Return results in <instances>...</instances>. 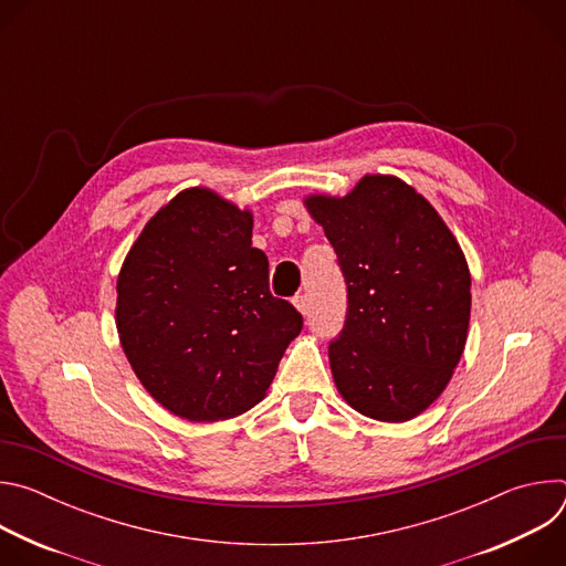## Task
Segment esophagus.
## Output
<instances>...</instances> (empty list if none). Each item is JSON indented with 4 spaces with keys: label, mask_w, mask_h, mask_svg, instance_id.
<instances>
[{
    "label": "esophagus",
    "mask_w": 566,
    "mask_h": 566,
    "mask_svg": "<svg viewBox=\"0 0 566 566\" xmlns=\"http://www.w3.org/2000/svg\"><path fill=\"white\" fill-rule=\"evenodd\" d=\"M293 306H295L302 315H306V311H308V304H306V297H304V295H295V297H293Z\"/></svg>",
    "instance_id": "obj_1"
}]
</instances>
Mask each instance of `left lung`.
I'll return each mask as SVG.
<instances>
[{"label": "left lung", "instance_id": "1", "mask_svg": "<svg viewBox=\"0 0 566 566\" xmlns=\"http://www.w3.org/2000/svg\"><path fill=\"white\" fill-rule=\"evenodd\" d=\"M347 282V319L329 345L347 406L406 423L448 387L470 325V269L434 206L394 175H365L345 197L308 195Z\"/></svg>", "mask_w": 566, "mask_h": 566}]
</instances>
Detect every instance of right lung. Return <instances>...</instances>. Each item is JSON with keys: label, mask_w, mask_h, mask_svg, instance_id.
<instances>
[{"label": "right lung", "mask_w": 566, "mask_h": 566, "mask_svg": "<svg viewBox=\"0 0 566 566\" xmlns=\"http://www.w3.org/2000/svg\"><path fill=\"white\" fill-rule=\"evenodd\" d=\"M116 293L118 340L136 378L160 408L195 423L258 406L302 332V315L269 291L253 212L201 186L151 214Z\"/></svg>", "instance_id": "1"}]
</instances>
